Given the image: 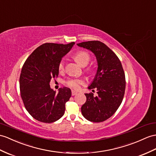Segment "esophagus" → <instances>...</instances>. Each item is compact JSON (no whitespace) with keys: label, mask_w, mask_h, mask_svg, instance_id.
Masks as SVG:
<instances>
[{"label":"esophagus","mask_w":156,"mask_h":156,"mask_svg":"<svg viewBox=\"0 0 156 156\" xmlns=\"http://www.w3.org/2000/svg\"><path fill=\"white\" fill-rule=\"evenodd\" d=\"M77 94V91L74 90H71V94H72V96H74V95H75V94Z\"/></svg>","instance_id":"1"}]
</instances>
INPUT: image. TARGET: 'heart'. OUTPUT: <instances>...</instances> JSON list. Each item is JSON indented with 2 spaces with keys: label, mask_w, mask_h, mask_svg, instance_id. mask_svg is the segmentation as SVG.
Returning <instances> with one entry per match:
<instances>
[{
  "label": "heart",
  "mask_w": 156,
  "mask_h": 156,
  "mask_svg": "<svg viewBox=\"0 0 156 156\" xmlns=\"http://www.w3.org/2000/svg\"><path fill=\"white\" fill-rule=\"evenodd\" d=\"M75 59L83 67H85L89 64L90 60V56L89 53L85 51H79L76 52L73 55ZM58 69L59 71H63L65 69V59H62L59 63ZM85 81L82 79H77V78H71L67 79L66 81V85L75 89H79L81 85L84 83Z\"/></svg>",
  "instance_id": "b5f03b06"
}]
</instances>
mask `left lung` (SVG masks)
Wrapping results in <instances>:
<instances>
[{
	"label": "left lung",
	"mask_w": 156,
	"mask_h": 156,
	"mask_svg": "<svg viewBox=\"0 0 156 156\" xmlns=\"http://www.w3.org/2000/svg\"><path fill=\"white\" fill-rule=\"evenodd\" d=\"M89 49L95 55L97 71L89 89L97 90L98 96L93 93L85 94V103L81 107L83 116L93 122H101L116 112L123 100L126 80L122 64L117 55L107 45L100 41H88L77 44Z\"/></svg>",
	"instance_id": "1"
}]
</instances>
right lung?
<instances>
[{
  "mask_svg": "<svg viewBox=\"0 0 156 156\" xmlns=\"http://www.w3.org/2000/svg\"><path fill=\"white\" fill-rule=\"evenodd\" d=\"M74 44L45 43L30 54L22 68L21 98L30 115L40 122H54L64 115L71 89L63 87L56 93L50 88L49 82L58 77L59 63Z\"/></svg>",
  "mask_w": 156,
  "mask_h": 156,
  "instance_id": "obj_1",
  "label": "right lung"
}]
</instances>
